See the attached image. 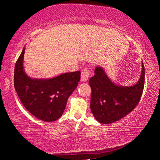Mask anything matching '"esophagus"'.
Masks as SVG:
<instances>
[{
  "label": "esophagus",
  "instance_id": "obj_1",
  "mask_svg": "<svg viewBox=\"0 0 160 160\" xmlns=\"http://www.w3.org/2000/svg\"><path fill=\"white\" fill-rule=\"evenodd\" d=\"M90 76V70L87 68L84 69L82 72H81V81L82 82H85L88 80L89 77Z\"/></svg>",
  "mask_w": 160,
  "mask_h": 160
}]
</instances>
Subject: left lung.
Wrapping results in <instances>:
<instances>
[{
    "mask_svg": "<svg viewBox=\"0 0 160 160\" xmlns=\"http://www.w3.org/2000/svg\"><path fill=\"white\" fill-rule=\"evenodd\" d=\"M92 89L90 109L99 123L108 124L117 121L131 112L138 104L145 85V68L135 85L123 87L113 83L101 67L94 70L89 80Z\"/></svg>",
    "mask_w": 160,
    "mask_h": 160,
    "instance_id": "1",
    "label": "left lung"
}]
</instances>
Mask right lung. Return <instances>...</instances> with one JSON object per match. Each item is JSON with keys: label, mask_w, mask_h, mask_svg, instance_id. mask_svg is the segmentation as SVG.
I'll return each mask as SVG.
<instances>
[{"label": "right lung", "mask_w": 160, "mask_h": 160, "mask_svg": "<svg viewBox=\"0 0 160 160\" xmlns=\"http://www.w3.org/2000/svg\"><path fill=\"white\" fill-rule=\"evenodd\" d=\"M25 48L16 61L14 86L22 104L37 118L47 122L61 117L67 100L80 80V71L61 74L50 79H32L23 69Z\"/></svg>", "instance_id": "obj_1"}]
</instances>
